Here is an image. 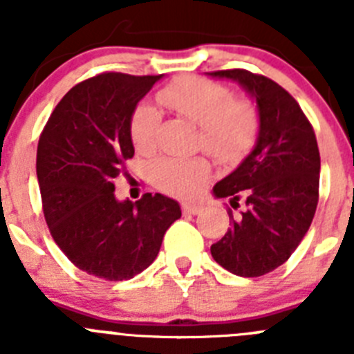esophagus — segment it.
Returning a JSON list of instances; mask_svg holds the SVG:
<instances>
[{
	"instance_id": "esophagus-1",
	"label": "esophagus",
	"mask_w": 354,
	"mask_h": 354,
	"mask_svg": "<svg viewBox=\"0 0 354 354\" xmlns=\"http://www.w3.org/2000/svg\"><path fill=\"white\" fill-rule=\"evenodd\" d=\"M202 211H204V205L198 204V202H186V204H183L184 214H200Z\"/></svg>"
}]
</instances>
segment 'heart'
<instances>
[{
    "label": "heart",
    "instance_id": "b5f03b06",
    "mask_svg": "<svg viewBox=\"0 0 354 354\" xmlns=\"http://www.w3.org/2000/svg\"><path fill=\"white\" fill-rule=\"evenodd\" d=\"M158 99L180 117L200 127V147L220 161H236L252 149L259 134V113L248 101H236L225 84L184 77L168 84ZM159 113L152 106H140L131 120V140L140 154H152L158 145ZM211 174L204 158H162L152 168L156 186L179 196L198 192Z\"/></svg>",
    "mask_w": 354,
    "mask_h": 354
}]
</instances>
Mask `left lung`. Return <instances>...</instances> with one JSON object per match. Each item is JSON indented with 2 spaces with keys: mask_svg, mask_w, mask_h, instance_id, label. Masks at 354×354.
I'll list each match as a JSON object with an SVG mask.
<instances>
[{
  "mask_svg": "<svg viewBox=\"0 0 354 354\" xmlns=\"http://www.w3.org/2000/svg\"><path fill=\"white\" fill-rule=\"evenodd\" d=\"M209 76L239 83L259 113L252 152L212 187L216 198H228L241 211L211 246V255L237 277H262L292 255L314 220L321 174L317 140L296 99L270 77L243 68Z\"/></svg>",
  "mask_w": 354,
  "mask_h": 354,
  "instance_id": "obj_1",
  "label": "left lung"
}]
</instances>
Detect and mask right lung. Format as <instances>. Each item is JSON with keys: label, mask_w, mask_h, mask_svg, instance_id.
Returning a JSON list of instances; mask_svg holds the SVG:
<instances>
[{"label": "right lung", "mask_w": 354, "mask_h": 354, "mask_svg": "<svg viewBox=\"0 0 354 354\" xmlns=\"http://www.w3.org/2000/svg\"><path fill=\"white\" fill-rule=\"evenodd\" d=\"M161 76L104 72L64 95L44 127L37 177L46 223L72 264L120 282L147 270L180 205L161 193L117 200L115 184L134 156L131 120Z\"/></svg>", "instance_id": "right-lung-1"}]
</instances>
